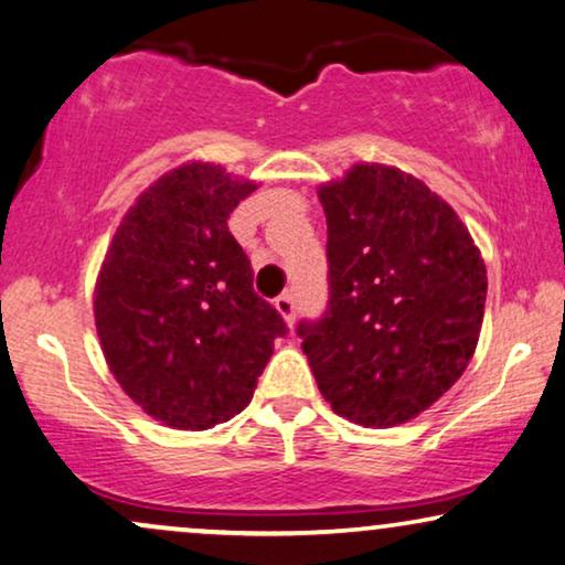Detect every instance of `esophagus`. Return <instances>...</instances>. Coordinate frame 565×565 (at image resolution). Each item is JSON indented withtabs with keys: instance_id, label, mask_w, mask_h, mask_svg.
<instances>
[{
	"instance_id": "34e87169",
	"label": "esophagus",
	"mask_w": 565,
	"mask_h": 565,
	"mask_svg": "<svg viewBox=\"0 0 565 565\" xmlns=\"http://www.w3.org/2000/svg\"><path fill=\"white\" fill-rule=\"evenodd\" d=\"M276 310H278V315H281V318L284 320H287L289 322V326H291V322H295V312H297V302H295V295H289V291H287V295H281V297H276Z\"/></svg>"
}]
</instances>
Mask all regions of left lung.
<instances>
[{"label": "left lung", "instance_id": "left-lung-1", "mask_svg": "<svg viewBox=\"0 0 565 565\" xmlns=\"http://www.w3.org/2000/svg\"><path fill=\"white\" fill-rule=\"evenodd\" d=\"M328 220V310L299 322L338 416L387 428L439 401L476 353L486 263L445 199L387 164L318 188Z\"/></svg>", "mask_w": 565, "mask_h": 565}]
</instances>
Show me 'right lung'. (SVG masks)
I'll return each mask as SVG.
<instances>
[{"label":"right lung","instance_id":"right-lung-1","mask_svg":"<svg viewBox=\"0 0 565 565\" xmlns=\"http://www.w3.org/2000/svg\"><path fill=\"white\" fill-rule=\"evenodd\" d=\"M255 188L222 164H180L139 195L105 253L95 284L105 361L164 426L204 431L237 416L287 333L227 227Z\"/></svg>","mask_w":565,"mask_h":565}]
</instances>
